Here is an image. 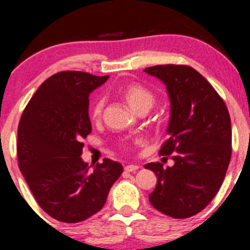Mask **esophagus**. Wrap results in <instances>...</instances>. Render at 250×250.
Instances as JSON below:
<instances>
[{"label":"esophagus","mask_w":250,"mask_h":250,"mask_svg":"<svg viewBox=\"0 0 250 250\" xmlns=\"http://www.w3.org/2000/svg\"><path fill=\"white\" fill-rule=\"evenodd\" d=\"M139 169V166L137 165H128L125 167V172H135V170Z\"/></svg>","instance_id":"esophagus-1"}]
</instances>
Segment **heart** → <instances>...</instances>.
Returning <instances> with one entry per match:
<instances>
[{
	"label": "heart",
	"mask_w": 250,
	"mask_h": 250,
	"mask_svg": "<svg viewBox=\"0 0 250 250\" xmlns=\"http://www.w3.org/2000/svg\"><path fill=\"white\" fill-rule=\"evenodd\" d=\"M122 95L125 102L129 104L133 110L139 111L148 110L156 102V97L148 88L140 83H130L125 85L122 89ZM105 106V98L98 97L93 102L92 107H90V117L92 120L98 121L103 115V110Z\"/></svg>",
	"instance_id": "b5f03b06"
}]
</instances>
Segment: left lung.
Returning a JSON list of instances; mask_svg holds the SVG:
<instances>
[{"label": "left lung", "mask_w": 250, "mask_h": 250, "mask_svg": "<svg viewBox=\"0 0 250 250\" xmlns=\"http://www.w3.org/2000/svg\"><path fill=\"white\" fill-rule=\"evenodd\" d=\"M166 84L170 99L168 139L160 156L173 167L147 163L157 176L148 195L153 208L175 219L203 210L223 184L232 153L230 113L213 85L188 65H156L144 70Z\"/></svg>", "instance_id": "1"}]
</instances>
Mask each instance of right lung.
<instances>
[{
    "instance_id": "1",
    "label": "right lung",
    "mask_w": 250,
    "mask_h": 250,
    "mask_svg": "<svg viewBox=\"0 0 250 250\" xmlns=\"http://www.w3.org/2000/svg\"><path fill=\"white\" fill-rule=\"evenodd\" d=\"M109 76L62 71L47 78L27 103L18 127L19 169L35 200L62 223H80L106 202L123 172L104 158L90 170L81 158L82 139L92 132L89 93Z\"/></svg>"
}]
</instances>
